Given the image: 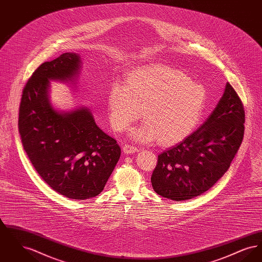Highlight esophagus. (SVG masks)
<instances>
[{"label": "esophagus", "instance_id": "esophagus-1", "mask_svg": "<svg viewBox=\"0 0 262 262\" xmlns=\"http://www.w3.org/2000/svg\"><path fill=\"white\" fill-rule=\"evenodd\" d=\"M123 150H124V152H125V154H133V153L137 152L138 149H137V147L134 146V145L125 144L124 147H123Z\"/></svg>", "mask_w": 262, "mask_h": 262}]
</instances>
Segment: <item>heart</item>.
Returning <instances> with one entry per match:
<instances>
[{
  "mask_svg": "<svg viewBox=\"0 0 262 262\" xmlns=\"http://www.w3.org/2000/svg\"><path fill=\"white\" fill-rule=\"evenodd\" d=\"M113 126L127 129L143 114L146 121L132 136L141 142L173 145L190 136L204 112L206 91L183 72L165 66L139 69L125 83L113 82L108 92Z\"/></svg>",
  "mask_w": 262,
  "mask_h": 262,
  "instance_id": "1",
  "label": "heart"
}]
</instances>
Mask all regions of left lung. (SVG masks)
Returning <instances> with one entry per match:
<instances>
[{
    "label": "left lung",
    "instance_id": "8db88e82",
    "mask_svg": "<svg viewBox=\"0 0 262 262\" xmlns=\"http://www.w3.org/2000/svg\"><path fill=\"white\" fill-rule=\"evenodd\" d=\"M244 124L243 103L227 82L207 120L186 139L158 155L151 176L155 192L181 201L208 190L230 168L243 141Z\"/></svg>",
    "mask_w": 262,
    "mask_h": 262
}]
</instances>
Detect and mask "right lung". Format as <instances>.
<instances>
[{"instance_id":"right-lung-1","label":"right lung","mask_w":262,"mask_h":262,"mask_svg":"<svg viewBox=\"0 0 262 262\" xmlns=\"http://www.w3.org/2000/svg\"><path fill=\"white\" fill-rule=\"evenodd\" d=\"M81 62L75 53L43 62L25 86L18 116L24 149L39 176L77 200L99 194L121 156L116 139L96 125L88 108L64 112L51 103V80L74 82Z\"/></svg>"}]
</instances>
